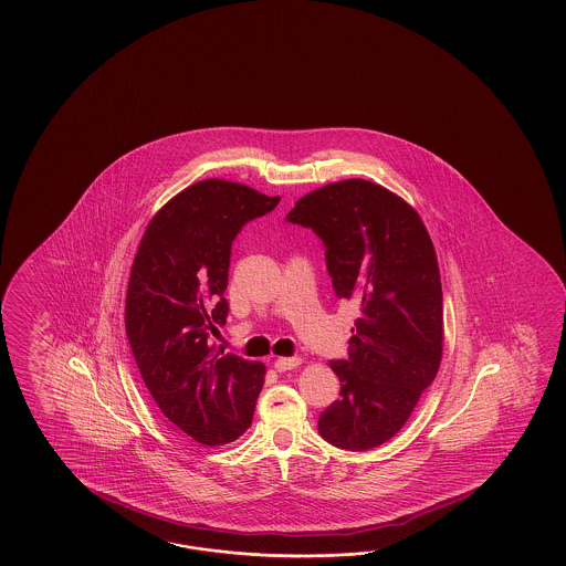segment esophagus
<instances>
[{
  "label": "esophagus",
  "instance_id": "esophagus-1",
  "mask_svg": "<svg viewBox=\"0 0 566 566\" xmlns=\"http://www.w3.org/2000/svg\"><path fill=\"white\" fill-rule=\"evenodd\" d=\"M301 364V358H277L275 360V370L277 373H287V370H293V368H297Z\"/></svg>",
  "mask_w": 566,
  "mask_h": 566
}]
</instances>
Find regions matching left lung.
I'll return each instance as SVG.
<instances>
[{
    "mask_svg": "<svg viewBox=\"0 0 566 566\" xmlns=\"http://www.w3.org/2000/svg\"><path fill=\"white\" fill-rule=\"evenodd\" d=\"M324 241L339 300L360 310L348 360L329 361L342 388L319 415L325 441L348 451L382 446L405 427L443 354V291L419 212L374 181H334L287 214Z\"/></svg>",
    "mask_w": 566,
    "mask_h": 566,
    "instance_id": "obj_1",
    "label": "left lung"
}]
</instances>
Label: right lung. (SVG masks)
Masks as SVG:
<instances>
[{"mask_svg": "<svg viewBox=\"0 0 566 566\" xmlns=\"http://www.w3.org/2000/svg\"><path fill=\"white\" fill-rule=\"evenodd\" d=\"M279 200L237 181H196L157 210L133 259V358L157 409L202 446L232 443L253 422L265 364L217 352L208 336L227 324L232 241Z\"/></svg>", "mask_w": 566, "mask_h": 566, "instance_id": "right-lung-1", "label": "right lung"}]
</instances>
